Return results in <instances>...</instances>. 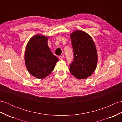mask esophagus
I'll return each instance as SVG.
<instances>
[{"instance_id": "obj_1", "label": "esophagus", "mask_w": 122, "mask_h": 122, "mask_svg": "<svg viewBox=\"0 0 122 122\" xmlns=\"http://www.w3.org/2000/svg\"><path fill=\"white\" fill-rule=\"evenodd\" d=\"M59 59L60 60H63V56H59Z\"/></svg>"}]
</instances>
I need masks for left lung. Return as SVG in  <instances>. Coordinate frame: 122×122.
<instances>
[{"mask_svg": "<svg viewBox=\"0 0 122 122\" xmlns=\"http://www.w3.org/2000/svg\"><path fill=\"white\" fill-rule=\"evenodd\" d=\"M70 38L74 59L70 64V72L77 79H86L93 74L97 63L94 41L89 34L81 30L72 32Z\"/></svg>", "mask_w": 122, "mask_h": 122, "instance_id": "1", "label": "left lung"}]
</instances>
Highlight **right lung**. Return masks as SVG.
Wrapping results in <instances>:
<instances>
[{
  "instance_id": "obj_1",
  "label": "right lung",
  "mask_w": 122,
  "mask_h": 122,
  "mask_svg": "<svg viewBox=\"0 0 122 122\" xmlns=\"http://www.w3.org/2000/svg\"><path fill=\"white\" fill-rule=\"evenodd\" d=\"M49 37L36 35L26 46L25 61L29 73L38 79H43L53 71L59 59L53 55L48 45Z\"/></svg>"
}]
</instances>
